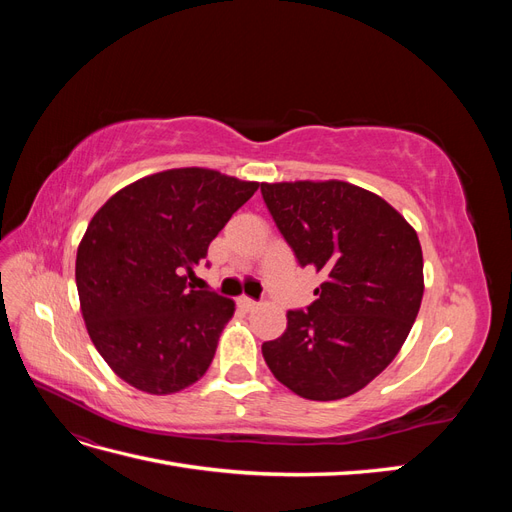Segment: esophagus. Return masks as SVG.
<instances>
[{"instance_id": "1", "label": "esophagus", "mask_w": 512, "mask_h": 512, "mask_svg": "<svg viewBox=\"0 0 512 512\" xmlns=\"http://www.w3.org/2000/svg\"><path fill=\"white\" fill-rule=\"evenodd\" d=\"M239 307L245 309V312H254V309L258 307V303L254 299H250V297H241L239 299Z\"/></svg>"}]
</instances>
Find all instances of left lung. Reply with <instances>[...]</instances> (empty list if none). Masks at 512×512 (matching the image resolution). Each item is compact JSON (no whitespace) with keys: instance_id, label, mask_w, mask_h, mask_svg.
Here are the masks:
<instances>
[{"instance_id":"8db88e82","label":"left lung","mask_w":512,"mask_h":512,"mask_svg":"<svg viewBox=\"0 0 512 512\" xmlns=\"http://www.w3.org/2000/svg\"><path fill=\"white\" fill-rule=\"evenodd\" d=\"M271 218L301 267L322 271L316 301L290 309L262 356L292 393L333 401L389 365L423 299V252L386 200L346 181L260 183Z\"/></svg>"}]
</instances>
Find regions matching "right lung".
I'll return each instance as SVG.
<instances>
[{
	"instance_id": "1",
	"label": "right lung",
	"mask_w": 512,
	"mask_h": 512,
	"mask_svg": "<svg viewBox=\"0 0 512 512\" xmlns=\"http://www.w3.org/2000/svg\"><path fill=\"white\" fill-rule=\"evenodd\" d=\"M256 190L218 170L173 168L126 185L91 218L76 252L83 320L134 389L168 395L205 376L235 303L188 277Z\"/></svg>"
}]
</instances>
